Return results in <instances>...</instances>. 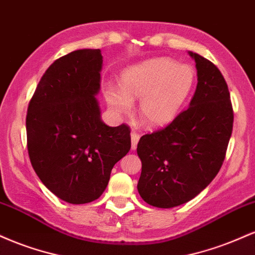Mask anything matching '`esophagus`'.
Listing matches in <instances>:
<instances>
[{"instance_id": "1", "label": "esophagus", "mask_w": 255, "mask_h": 255, "mask_svg": "<svg viewBox=\"0 0 255 255\" xmlns=\"http://www.w3.org/2000/svg\"><path fill=\"white\" fill-rule=\"evenodd\" d=\"M139 134L135 133V131H131L130 133V140H131V150H135L136 146H137V142H139Z\"/></svg>"}]
</instances>
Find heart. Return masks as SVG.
Here are the masks:
<instances>
[{
	"instance_id": "b5f03b06",
	"label": "heart",
	"mask_w": 255,
	"mask_h": 255,
	"mask_svg": "<svg viewBox=\"0 0 255 255\" xmlns=\"http://www.w3.org/2000/svg\"><path fill=\"white\" fill-rule=\"evenodd\" d=\"M195 72L189 64L166 57L151 58L126 68L120 89H108L105 101L115 113L128 115L133 102L140 101L139 115L150 127H164L174 121L191 97Z\"/></svg>"
}]
</instances>
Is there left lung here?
Listing matches in <instances>:
<instances>
[{
	"label": "left lung",
	"mask_w": 255,
	"mask_h": 255,
	"mask_svg": "<svg viewBox=\"0 0 255 255\" xmlns=\"http://www.w3.org/2000/svg\"><path fill=\"white\" fill-rule=\"evenodd\" d=\"M195 61L198 84L189 107L163 129L141 136L137 192L148 205L171 209L195 198L218 174L233 131L228 85L209 60Z\"/></svg>",
	"instance_id": "1"
}]
</instances>
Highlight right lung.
I'll return each instance as SVG.
<instances>
[{
  "label": "right lung",
  "instance_id": "add662e5",
  "mask_svg": "<svg viewBox=\"0 0 255 255\" xmlns=\"http://www.w3.org/2000/svg\"><path fill=\"white\" fill-rule=\"evenodd\" d=\"M102 67L99 49L60 57L44 73L28 104L31 164L44 186L69 204L101 197L111 169L130 150L129 128L102 121L96 98Z\"/></svg>",
  "mask_w": 255,
  "mask_h": 255
}]
</instances>
